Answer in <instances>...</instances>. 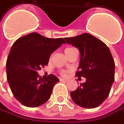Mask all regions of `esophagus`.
I'll use <instances>...</instances> for the list:
<instances>
[{
  "label": "esophagus",
  "mask_w": 124,
  "mask_h": 124,
  "mask_svg": "<svg viewBox=\"0 0 124 124\" xmlns=\"http://www.w3.org/2000/svg\"><path fill=\"white\" fill-rule=\"evenodd\" d=\"M60 80L61 82H64V83H67L68 82L67 80H64V79H62V78H60Z\"/></svg>",
  "instance_id": "1"
}]
</instances>
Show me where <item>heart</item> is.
Returning <instances> with one entry per match:
<instances>
[{"mask_svg": "<svg viewBox=\"0 0 124 124\" xmlns=\"http://www.w3.org/2000/svg\"><path fill=\"white\" fill-rule=\"evenodd\" d=\"M72 48H66V49H65L64 52L68 51H69V50H71V49H72ZM62 75L63 76H67V72H65V71L62 72Z\"/></svg>", "mask_w": 124, "mask_h": 124, "instance_id": "1", "label": "heart"}]
</instances>
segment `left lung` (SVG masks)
<instances>
[{"label": "left lung", "instance_id": "8db88e82", "mask_svg": "<svg viewBox=\"0 0 124 124\" xmlns=\"http://www.w3.org/2000/svg\"><path fill=\"white\" fill-rule=\"evenodd\" d=\"M64 39L79 49L80 62L76 76L86 78L85 83L70 93L71 99L80 107L96 108L107 99L115 80V61L110 51L89 33Z\"/></svg>", "mask_w": 124, "mask_h": 124}]
</instances>
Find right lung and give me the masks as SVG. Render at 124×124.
<instances>
[{"mask_svg":"<svg viewBox=\"0 0 124 124\" xmlns=\"http://www.w3.org/2000/svg\"><path fill=\"white\" fill-rule=\"evenodd\" d=\"M65 43L62 38L50 39L37 32L14 43L6 62L7 79L14 96L22 105L35 108L49 99L53 86L60 80L53 74L44 80L37 71L48 64L52 53Z\"/></svg>","mask_w":124,"mask_h":124,"instance_id":"1","label":"right lung"}]
</instances>
